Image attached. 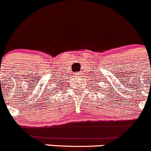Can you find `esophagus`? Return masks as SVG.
<instances>
[{
    "instance_id": "obj_1",
    "label": "esophagus",
    "mask_w": 151,
    "mask_h": 151,
    "mask_svg": "<svg viewBox=\"0 0 151 151\" xmlns=\"http://www.w3.org/2000/svg\"><path fill=\"white\" fill-rule=\"evenodd\" d=\"M81 73H76V76H80L81 75Z\"/></svg>"
}]
</instances>
